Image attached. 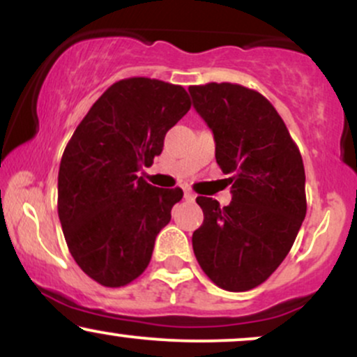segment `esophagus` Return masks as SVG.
<instances>
[{"mask_svg":"<svg viewBox=\"0 0 357 357\" xmlns=\"http://www.w3.org/2000/svg\"><path fill=\"white\" fill-rule=\"evenodd\" d=\"M195 198H196L195 192L188 190V188H184V199H186V202H195Z\"/></svg>","mask_w":357,"mask_h":357,"instance_id":"34e87169","label":"esophagus"}]
</instances>
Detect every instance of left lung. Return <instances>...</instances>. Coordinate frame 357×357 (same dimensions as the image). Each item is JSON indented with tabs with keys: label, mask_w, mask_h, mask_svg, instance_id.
<instances>
[{
	"label": "left lung",
	"mask_w": 357,
	"mask_h": 357,
	"mask_svg": "<svg viewBox=\"0 0 357 357\" xmlns=\"http://www.w3.org/2000/svg\"><path fill=\"white\" fill-rule=\"evenodd\" d=\"M192 107L215 137V158L233 173L231 203L198 196L203 225L192 250L203 272L245 292L275 272L305 218V171L298 147L270 102L238 84L191 85Z\"/></svg>",
	"instance_id": "1"
}]
</instances>
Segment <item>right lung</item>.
Segmentation results:
<instances>
[{"label": "right lung", "mask_w": 357, "mask_h": 357, "mask_svg": "<svg viewBox=\"0 0 357 357\" xmlns=\"http://www.w3.org/2000/svg\"><path fill=\"white\" fill-rule=\"evenodd\" d=\"M191 107L181 85L132 77L105 90L75 129L59 171V218L73 260L104 287H124L151 261L181 188L137 176Z\"/></svg>", "instance_id": "obj_1"}]
</instances>
